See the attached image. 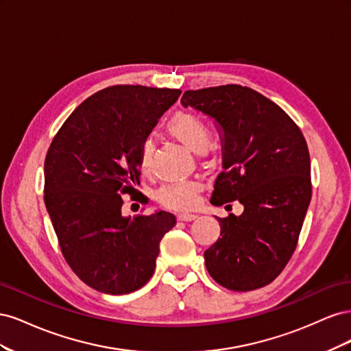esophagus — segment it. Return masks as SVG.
Wrapping results in <instances>:
<instances>
[{
  "label": "esophagus",
  "instance_id": "esophagus-1",
  "mask_svg": "<svg viewBox=\"0 0 351 351\" xmlns=\"http://www.w3.org/2000/svg\"><path fill=\"white\" fill-rule=\"evenodd\" d=\"M196 218H197V215H192V214H180V215H177L178 221H184V222L195 221Z\"/></svg>",
  "mask_w": 351,
  "mask_h": 351
}]
</instances>
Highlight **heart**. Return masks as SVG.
I'll list each match as a JSON object with an SVG mask.
<instances>
[{
  "instance_id": "1",
  "label": "heart",
  "mask_w": 351,
  "mask_h": 351,
  "mask_svg": "<svg viewBox=\"0 0 351 351\" xmlns=\"http://www.w3.org/2000/svg\"><path fill=\"white\" fill-rule=\"evenodd\" d=\"M167 133L184 145L195 154H204L210 145V130L199 115L187 111H178L165 125ZM155 146L151 139H145L139 149V167L143 174L151 173ZM202 193V184L197 182L167 184L158 190L155 197L158 204L173 210H190L197 204Z\"/></svg>"
}]
</instances>
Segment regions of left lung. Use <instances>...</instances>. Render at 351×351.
<instances>
[{"mask_svg": "<svg viewBox=\"0 0 351 351\" xmlns=\"http://www.w3.org/2000/svg\"><path fill=\"white\" fill-rule=\"evenodd\" d=\"M182 104L215 119L222 132L224 169L210 204L244 206L240 217L218 218L221 237L205 252L206 269L228 290L261 289L291 259L311 204L304 136L277 104L240 84L186 90Z\"/></svg>", "mask_w": 351, "mask_h": 351, "instance_id": "1", "label": "left lung"}]
</instances>
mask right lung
Wrapping results in <instances>:
<instances>
[{
  "mask_svg": "<svg viewBox=\"0 0 351 351\" xmlns=\"http://www.w3.org/2000/svg\"><path fill=\"white\" fill-rule=\"evenodd\" d=\"M182 90L117 84L84 99L52 139L44 200L62 256L105 294H129L151 280L159 241L176 217H123L121 195L139 199V149ZM136 195H134V193Z\"/></svg>",
  "mask_w": 351,
  "mask_h": 351,
  "instance_id": "right-lung-1",
  "label": "right lung"
}]
</instances>
